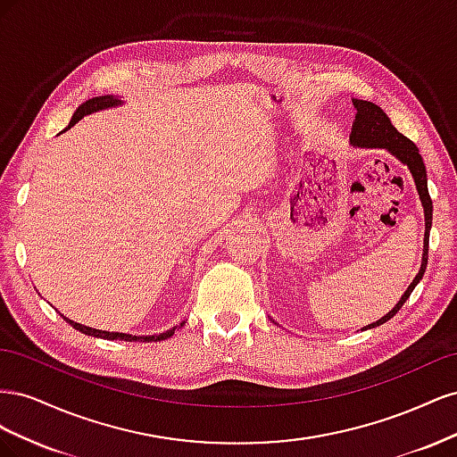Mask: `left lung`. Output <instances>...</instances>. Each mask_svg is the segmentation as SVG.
<instances>
[{
  "label": "left lung",
  "mask_w": 457,
  "mask_h": 457,
  "mask_svg": "<svg viewBox=\"0 0 457 457\" xmlns=\"http://www.w3.org/2000/svg\"><path fill=\"white\" fill-rule=\"evenodd\" d=\"M354 106H356V120H354V126H353V131H351V143L356 145V146H368V148H386L400 162H404L408 165L413 179H416L420 198L423 202L425 228H427L425 245H423V262H421V269H420L418 276L413 278V282L410 284V287L406 289L404 295L400 297V301L396 303V307L389 314H385L381 320L373 322V324L364 328V329H370V328L385 324L386 320H391V318L400 309H403L406 299L411 295L413 287H416L418 282L423 278V272L427 269V257H428V230H431V223H433V200H431V196H428L427 171H425L423 158L420 154V148L413 145L408 139V137H404L393 126L389 116H386L378 104H373L370 101L354 99Z\"/></svg>",
  "instance_id": "1"
}]
</instances>
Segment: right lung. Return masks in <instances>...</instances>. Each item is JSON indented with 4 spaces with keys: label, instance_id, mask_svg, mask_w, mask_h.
Here are the masks:
<instances>
[{
    "label": "right lung",
    "instance_id": "1",
    "mask_svg": "<svg viewBox=\"0 0 457 457\" xmlns=\"http://www.w3.org/2000/svg\"><path fill=\"white\" fill-rule=\"evenodd\" d=\"M118 103H120V101H116L114 96H110V95H106V96H93V99H89V101H86L84 104H79V106H78V110L74 112V116H72L71 123H68V128H66V129H71V128L74 126V123H76L78 120L84 118L86 114L95 112V110H101V108L116 106ZM64 320H66L68 324H72V328L79 329L81 334L93 336V337H103V339H123V341H145V343H146V341H163V339H168V337H171V336L175 334V328H173V329L165 331V334H160V336H143V337H137V336H129V334H118V331L93 329V328H87V326H81V324H78V322L68 320V318H64Z\"/></svg>",
    "mask_w": 457,
    "mask_h": 457
}]
</instances>
